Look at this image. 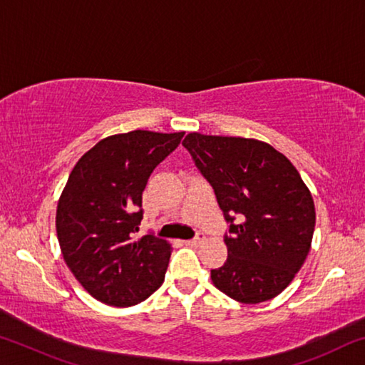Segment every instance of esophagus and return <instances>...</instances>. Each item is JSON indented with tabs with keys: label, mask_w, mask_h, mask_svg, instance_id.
<instances>
[{
	"label": "esophagus",
	"mask_w": 365,
	"mask_h": 365,
	"mask_svg": "<svg viewBox=\"0 0 365 365\" xmlns=\"http://www.w3.org/2000/svg\"><path fill=\"white\" fill-rule=\"evenodd\" d=\"M205 240H206V237H205V233L197 232V233H196V237H195L193 240H188V242H185V243H187V245H190V246H200L201 243H205Z\"/></svg>",
	"instance_id": "esophagus-1"
}]
</instances>
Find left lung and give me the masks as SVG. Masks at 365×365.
I'll return each mask as SVG.
<instances>
[{
    "label": "left lung",
    "mask_w": 365,
    "mask_h": 365,
    "mask_svg": "<svg viewBox=\"0 0 365 365\" xmlns=\"http://www.w3.org/2000/svg\"><path fill=\"white\" fill-rule=\"evenodd\" d=\"M182 145L230 224L227 261L211 270L214 287L245 304L275 298L304 264L316 227L312 195L299 172L255 138L193 132Z\"/></svg>",
    "instance_id": "obj_1"
}]
</instances>
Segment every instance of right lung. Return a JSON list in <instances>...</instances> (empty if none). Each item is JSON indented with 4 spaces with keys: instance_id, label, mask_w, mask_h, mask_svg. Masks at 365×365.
<instances>
[{
    "instance_id": "obj_1",
    "label": "right lung",
    "mask_w": 365,
    "mask_h": 365,
    "mask_svg": "<svg viewBox=\"0 0 365 365\" xmlns=\"http://www.w3.org/2000/svg\"><path fill=\"white\" fill-rule=\"evenodd\" d=\"M183 135L133 130L103 138L78 159L61 193V252L80 285L104 304H138L163 285L170 243L135 233L148 178Z\"/></svg>"
}]
</instances>
